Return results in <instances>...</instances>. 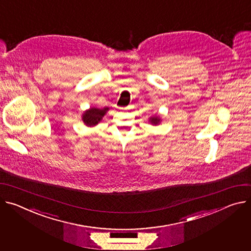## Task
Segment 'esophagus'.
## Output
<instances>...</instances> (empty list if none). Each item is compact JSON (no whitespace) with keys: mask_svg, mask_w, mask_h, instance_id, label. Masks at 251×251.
<instances>
[{"mask_svg":"<svg viewBox=\"0 0 251 251\" xmlns=\"http://www.w3.org/2000/svg\"><path fill=\"white\" fill-rule=\"evenodd\" d=\"M124 110H127V108H124Z\"/></svg>","mask_w":251,"mask_h":251,"instance_id":"obj_1","label":"esophagus"}]
</instances>
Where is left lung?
I'll use <instances>...</instances> for the list:
<instances>
[{"mask_svg": "<svg viewBox=\"0 0 251 251\" xmlns=\"http://www.w3.org/2000/svg\"><path fill=\"white\" fill-rule=\"evenodd\" d=\"M149 121H150V123H151L152 125H158L159 123H160L161 119L159 118L158 116H153V117H151V118L149 119Z\"/></svg>", "mask_w": 251, "mask_h": 251, "instance_id": "1", "label": "left lung"}]
</instances>
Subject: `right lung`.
Instances as JSON below:
<instances>
[{"mask_svg": "<svg viewBox=\"0 0 251 251\" xmlns=\"http://www.w3.org/2000/svg\"><path fill=\"white\" fill-rule=\"evenodd\" d=\"M108 110L109 108L107 107L103 109H99L95 107L90 108L89 110L84 112V114L82 115V120L86 124V126L93 127L102 120V118L104 117V115Z\"/></svg>", "mask_w": 251, "mask_h": 251, "instance_id": "obj_1", "label": "right lung"}]
</instances>
